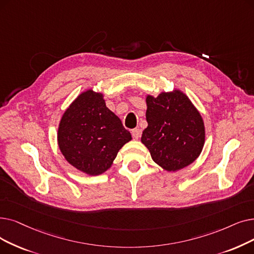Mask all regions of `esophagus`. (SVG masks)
<instances>
[{
	"mask_svg": "<svg viewBox=\"0 0 254 254\" xmlns=\"http://www.w3.org/2000/svg\"><path fill=\"white\" fill-rule=\"evenodd\" d=\"M131 136H133L135 140H138L141 137V130L139 128H134L131 130Z\"/></svg>",
	"mask_w": 254,
	"mask_h": 254,
	"instance_id": "esophagus-1",
	"label": "esophagus"
}]
</instances>
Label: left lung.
Wrapping results in <instances>:
<instances>
[{
    "mask_svg": "<svg viewBox=\"0 0 254 254\" xmlns=\"http://www.w3.org/2000/svg\"><path fill=\"white\" fill-rule=\"evenodd\" d=\"M147 127L141 142L151 159L168 172L191 165L202 151L205 127L197 108L180 89L145 96Z\"/></svg>",
    "mask_w": 254,
    "mask_h": 254,
    "instance_id": "left-lung-1",
    "label": "left lung"
}]
</instances>
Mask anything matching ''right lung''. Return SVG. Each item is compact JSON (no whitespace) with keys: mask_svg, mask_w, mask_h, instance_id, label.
Masks as SVG:
<instances>
[{"mask_svg":"<svg viewBox=\"0 0 254 254\" xmlns=\"http://www.w3.org/2000/svg\"><path fill=\"white\" fill-rule=\"evenodd\" d=\"M130 133L106 106L104 94L87 89L63 113L57 131L65 160L79 171L96 176L111 168Z\"/></svg>","mask_w":254,"mask_h":254,"instance_id":"right-lung-1","label":"right lung"}]
</instances>
